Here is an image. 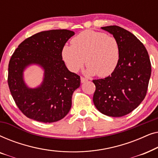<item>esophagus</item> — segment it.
<instances>
[{
	"label": "esophagus",
	"mask_w": 158,
	"mask_h": 158,
	"mask_svg": "<svg viewBox=\"0 0 158 158\" xmlns=\"http://www.w3.org/2000/svg\"><path fill=\"white\" fill-rule=\"evenodd\" d=\"M81 83H85V82L88 81V79H87V78H85V77H81Z\"/></svg>",
	"instance_id": "esophagus-1"
}]
</instances>
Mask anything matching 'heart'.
Segmentation results:
<instances>
[{
	"label": "heart",
	"mask_w": 158,
	"mask_h": 158,
	"mask_svg": "<svg viewBox=\"0 0 158 158\" xmlns=\"http://www.w3.org/2000/svg\"><path fill=\"white\" fill-rule=\"evenodd\" d=\"M62 56L69 70L77 73L84 62L89 75L106 77L115 70L120 58V47L114 36L94 30H85L62 48Z\"/></svg>",
	"instance_id": "1"
}]
</instances>
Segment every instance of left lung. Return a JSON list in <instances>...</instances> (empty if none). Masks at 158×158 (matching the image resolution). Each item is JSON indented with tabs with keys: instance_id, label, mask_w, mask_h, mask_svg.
I'll return each instance as SVG.
<instances>
[{
	"instance_id": "obj_1",
	"label": "left lung",
	"mask_w": 158,
	"mask_h": 158,
	"mask_svg": "<svg viewBox=\"0 0 158 158\" xmlns=\"http://www.w3.org/2000/svg\"><path fill=\"white\" fill-rule=\"evenodd\" d=\"M101 29L117 40L120 58L111 75L93 81L96 85L93 101L101 113L120 117L135 110L144 100L151 75V62L145 47L131 32L118 26Z\"/></svg>"
}]
</instances>
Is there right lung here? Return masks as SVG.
I'll list each match as a JSON object with an SVG mask.
<instances>
[{"instance_id":"1","label":"right lung","mask_w":158,"mask_h":158,"mask_svg":"<svg viewBox=\"0 0 158 158\" xmlns=\"http://www.w3.org/2000/svg\"><path fill=\"white\" fill-rule=\"evenodd\" d=\"M75 33L67 29L39 32L18 46L8 64V84L19 110L27 117L44 123L63 118L72 106V96L81 85V77L70 72L62 60V51ZM31 64L45 69L42 85L28 89L23 71Z\"/></svg>"}]
</instances>
